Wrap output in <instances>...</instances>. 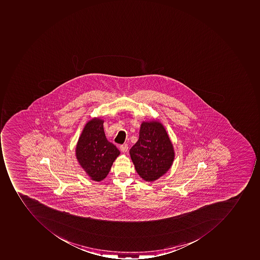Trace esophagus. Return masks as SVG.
I'll use <instances>...</instances> for the list:
<instances>
[{
  "label": "esophagus",
  "instance_id": "1",
  "mask_svg": "<svg viewBox=\"0 0 260 260\" xmlns=\"http://www.w3.org/2000/svg\"><path fill=\"white\" fill-rule=\"evenodd\" d=\"M120 150L121 151H122V152H126L128 150V145L126 144H122L120 146Z\"/></svg>",
  "mask_w": 260,
  "mask_h": 260
}]
</instances>
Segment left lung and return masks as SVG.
<instances>
[{
	"label": "left lung",
	"mask_w": 260,
	"mask_h": 260,
	"mask_svg": "<svg viewBox=\"0 0 260 260\" xmlns=\"http://www.w3.org/2000/svg\"><path fill=\"white\" fill-rule=\"evenodd\" d=\"M129 154L137 173L148 182L167 173L174 159L173 144L162 125L157 121L142 122L139 139Z\"/></svg>",
	"instance_id": "left-lung-1"
}]
</instances>
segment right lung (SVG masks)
<instances>
[{"label": "right lung", "instance_id": "obj_1", "mask_svg": "<svg viewBox=\"0 0 260 260\" xmlns=\"http://www.w3.org/2000/svg\"><path fill=\"white\" fill-rule=\"evenodd\" d=\"M103 123L104 121L99 119L89 121L76 148L80 166L91 180L95 181H101L107 177L112 163L120 153L106 138Z\"/></svg>", "mask_w": 260, "mask_h": 260}]
</instances>
